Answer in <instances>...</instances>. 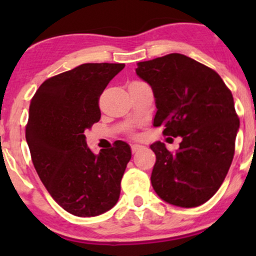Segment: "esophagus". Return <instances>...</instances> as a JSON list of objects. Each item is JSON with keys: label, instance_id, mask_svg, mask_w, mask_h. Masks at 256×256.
<instances>
[{"label": "esophagus", "instance_id": "34e87169", "mask_svg": "<svg viewBox=\"0 0 256 256\" xmlns=\"http://www.w3.org/2000/svg\"><path fill=\"white\" fill-rule=\"evenodd\" d=\"M144 147L141 146V144H131V151H132V154H135V152L140 151V150H142Z\"/></svg>", "mask_w": 256, "mask_h": 256}]
</instances>
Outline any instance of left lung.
Returning <instances> with one entry per match:
<instances>
[{"label": "left lung", "instance_id": "8db88e82", "mask_svg": "<svg viewBox=\"0 0 256 256\" xmlns=\"http://www.w3.org/2000/svg\"><path fill=\"white\" fill-rule=\"evenodd\" d=\"M136 74L154 95V126L182 141L174 154L152 144L154 192L170 204L198 207L223 183L234 157L239 118L233 95L219 74L180 53L138 63Z\"/></svg>", "mask_w": 256, "mask_h": 256}]
</instances>
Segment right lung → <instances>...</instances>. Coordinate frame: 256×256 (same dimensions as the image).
<instances>
[{"mask_svg": "<svg viewBox=\"0 0 256 256\" xmlns=\"http://www.w3.org/2000/svg\"><path fill=\"white\" fill-rule=\"evenodd\" d=\"M122 63H86L46 80L30 100L26 140L40 180L76 216H95L118 203L131 148L116 141L99 154L85 130L100 120L99 98Z\"/></svg>", "mask_w": 256, "mask_h": 256, "instance_id": "1", "label": "right lung"}]
</instances>
